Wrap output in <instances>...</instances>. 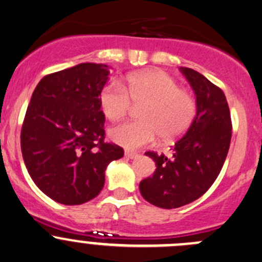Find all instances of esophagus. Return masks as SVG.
Instances as JSON below:
<instances>
[{"instance_id": "1", "label": "esophagus", "mask_w": 262, "mask_h": 262, "mask_svg": "<svg viewBox=\"0 0 262 262\" xmlns=\"http://www.w3.org/2000/svg\"><path fill=\"white\" fill-rule=\"evenodd\" d=\"M125 157L129 158V159H136V158L139 157V154L136 153V151H125Z\"/></svg>"}]
</instances>
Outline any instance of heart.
I'll use <instances>...</instances> for the list:
<instances>
[{
    "mask_svg": "<svg viewBox=\"0 0 262 262\" xmlns=\"http://www.w3.org/2000/svg\"><path fill=\"white\" fill-rule=\"evenodd\" d=\"M132 104L140 105L139 120L123 123L109 132L112 139L125 149L151 144L158 136L165 142L178 139L190 128L196 114L194 97L163 71L132 74L124 87L112 80L99 93V107L111 122L123 119Z\"/></svg>",
    "mask_w": 262,
    "mask_h": 262,
    "instance_id": "heart-1",
    "label": "heart"
}]
</instances>
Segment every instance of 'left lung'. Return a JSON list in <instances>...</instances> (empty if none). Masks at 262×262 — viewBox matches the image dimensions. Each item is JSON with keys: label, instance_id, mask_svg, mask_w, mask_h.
Instances as JSON below:
<instances>
[{"label": "left lung", "instance_id": "left-lung-1", "mask_svg": "<svg viewBox=\"0 0 262 262\" xmlns=\"http://www.w3.org/2000/svg\"><path fill=\"white\" fill-rule=\"evenodd\" d=\"M196 96V116L173 146V155L146 151L155 162L153 177L139 184L142 196L158 208L175 209L199 199L216 180L231 140L225 94L191 68L180 67Z\"/></svg>", "mask_w": 262, "mask_h": 262}]
</instances>
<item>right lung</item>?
I'll return each mask as SVG.
<instances>
[{
	"label": "right lung",
	"instance_id": "obj_1",
	"mask_svg": "<svg viewBox=\"0 0 262 262\" xmlns=\"http://www.w3.org/2000/svg\"><path fill=\"white\" fill-rule=\"evenodd\" d=\"M105 64L80 63L39 80L21 129L28 174L47 196L79 205L99 194L108 164L124 150L105 143L99 93L108 82Z\"/></svg>",
	"mask_w": 262,
	"mask_h": 262
}]
</instances>
